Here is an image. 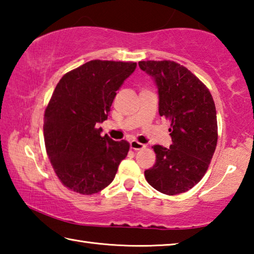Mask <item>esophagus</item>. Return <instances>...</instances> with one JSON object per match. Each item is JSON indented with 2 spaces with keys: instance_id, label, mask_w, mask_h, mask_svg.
Masks as SVG:
<instances>
[{
  "instance_id": "esophagus-1",
  "label": "esophagus",
  "mask_w": 254,
  "mask_h": 254,
  "mask_svg": "<svg viewBox=\"0 0 254 254\" xmlns=\"http://www.w3.org/2000/svg\"><path fill=\"white\" fill-rule=\"evenodd\" d=\"M130 147L133 150H141V149H143L145 145L142 144V143H140V142H137L136 140H132L130 142Z\"/></svg>"
}]
</instances>
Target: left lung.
Wrapping results in <instances>:
<instances>
[{
  "instance_id": "left-lung-1",
  "label": "left lung",
  "mask_w": 254,
  "mask_h": 254,
  "mask_svg": "<svg viewBox=\"0 0 254 254\" xmlns=\"http://www.w3.org/2000/svg\"><path fill=\"white\" fill-rule=\"evenodd\" d=\"M158 88L159 114L170 121L169 148L153 145L156 163L144 171L149 185L166 195L189 190L203 178L217 143L216 109L207 87L170 60L140 62Z\"/></svg>"
}]
</instances>
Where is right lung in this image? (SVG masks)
<instances>
[{"label":"right lung","instance_id":"right-lung-1","mask_svg":"<svg viewBox=\"0 0 254 254\" xmlns=\"http://www.w3.org/2000/svg\"><path fill=\"white\" fill-rule=\"evenodd\" d=\"M136 63L91 60L67 72L56 86L45 112L47 154L67 188L83 195L113 182L130 144L101 135L117 92Z\"/></svg>","mask_w":254,"mask_h":254}]
</instances>
